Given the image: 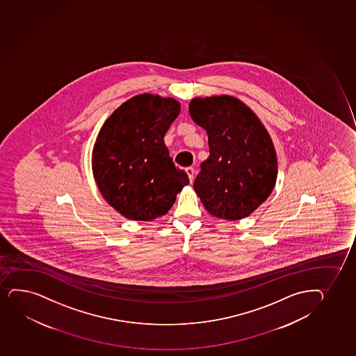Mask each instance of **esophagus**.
<instances>
[{
    "label": "esophagus",
    "mask_w": 356,
    "mask_h": 356,
    "mask_svg": "<svg viewBox=\"0 0 356 356\" xmlns=\"http://www.w3.org/2000/svg\"><path fill=\"white\" fill-rule=\"evenodd\" d=\"M185 171H186V173H188V178H190V181L193 183V176H195V170H193V168H185Z\"/></svg>",
    "instance_id": "esophagus-1"
}]
</instances>
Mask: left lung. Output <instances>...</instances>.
Here are the masks:
<instances>
[{"instance_id":"8db88e82","label":"left lung","mask_w":356,"mask_h":356,"mask_svg":"<svg viewBox=\"0 0 356 356\" xmlns=\"http://www.w3.org/2000/svg\"><path fill=\"white\" fill-rule=\"evenodd\" d=\"M188 113L208 134L210 156L193 184L204 208L227 221L250 216L277 181L270 135L250 106L229 95L193 98Z\"/></svg>"}]
</instances>
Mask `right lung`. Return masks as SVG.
<instances>
[{
    "instance_id": "obj_1",
    "label": "right lung",
    "mask_w": 356,
    "mask_h": 356,
    "mask_svg": "<svg viewBox=\"0 0 356 356\" xmlns=\"http://www.w3.org/2000/svg\"><path fill=\"white\" fill-rule=\"evenodd\" d=\"M179 113L175 98L136 95L99 129L91 158L94 178L103 198L128 220L163 216L188 184L163 143Z\"/></svg>"
}]
</instances>
